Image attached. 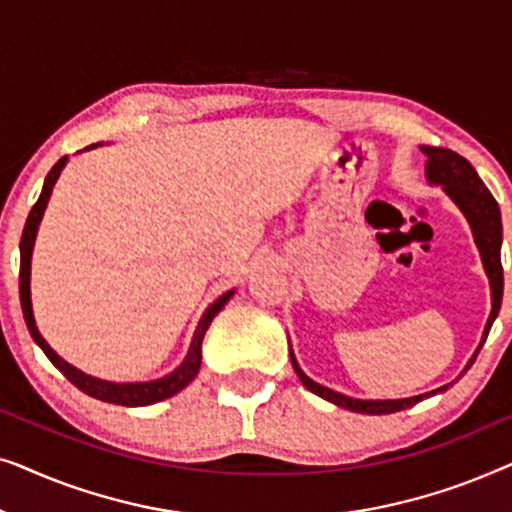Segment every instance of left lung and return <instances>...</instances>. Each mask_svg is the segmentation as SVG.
Returning a JSON list of instances; mask_svg holds the SVG:
<instances>
[{
  "mask_svg": "<svg viewBox=\"0 0 512 512\" xmlns=\"http://www.w3.org/2000/svg\"><path fill=\"white\" fill-rule=\"evenodd\" d=\"M422 153L426 156V181H429L431 186H443L447 198H450L454 205L459 207V212L466 216L468 226H471L475 247L480 251L482 268L487 272L489 291H492V312H489V319L485 324V331H482V340L478 349H475L471 359H468L466 368L461 370V375H464L466 370L473 366L475 356H478L482 345H485L489 328H492L494 319L499 317V310H501V298H503L501 209H499V202L494 200V195L487 191L485 184H482L478 172L473 170V165L468 163L466 158H461L459 153L443 149V146H422ZM289 354H291L293 370H296L300 382H303L312 394L321 396L324 401H331L333 405H338V408L361 412V415H389V412L412 408V405L424 401V398H429L433 394H438V391H445L450 387V384H445V387L433 389L429 394H419L410 398H387V401H373V398H368V401H363V398L345 396L340 394V391H333L324 387V384L314 382L312 377H307L303 373V368L298 366L296 354H293L291 345H289Z\"/></svg>",
  "mask_w": 512,
  "mask_h": 512,
  "instance_id": "left-lung-1",
  "label": "left lung"
}]
</instances>
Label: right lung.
<instances>
[{
	"label": "right lung",
	"instance_id": "right-lung-1",
	"mask_svg": "<svg viewBox=\"0 0 512 512\" xmlns=\"http://www.w3.org/2000/svg\"><path fill=\"white\" fill-rule=\"evenodd\" d=\"M95 146H100V144L86 146L83 151L95 149ZM67 160H69L67 156L60 158L58 163L53 165V170L46 174L44 188H41L37 205L32 207L30 216H27V223L23 228V237H20V305H23L25 324H27V328H30L32 340L37 342V345L41 347V352L48 356V361H51L53 366L58 368L60 373L74 384V387H79L83 394L93 396V398H97V401H104V403L125 405V408H139V405H153L158 401H165V398L179 394L181 389L188 387V384L195 380V375H198L200 363H202V340H205L207 328H209V324H212V319L216 317V314H219L223 307H226L228 300L233 298L235 289L226 291L223 296L216 298L214 303L207 307L205 314H202L200 321H198V326H195L191 347H188L184 361H181L179 366L172 370V373L158 377V380H149V382H109V380H100V377L83 373V370L72 366V363H67L58 352H55L51 345H48V342L44 340V335L39 333L37 321H34V312H32V291H30L32 251H34V242H37L39 223H41V219H44V212L48 207V200H51L53 186L62 174V170H65Z\"/></svg>",
	"mask_w": 512,
	"mask_h": 512
}]
</instances>
